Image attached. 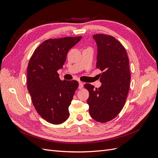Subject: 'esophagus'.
Returning <instances> with one entry per match:
<instances>
[{"instance_id":"obj_1","label":"esophagus","mask_w":158,"mask_h":158,"mask_svg":"<svg viewBox=\"0 0 158 158\" xmlns=\"http://www.w3.org/2000/svg\"><path fill=\"white\" fill-rule=\"evenodd\" d=\"M84 86V84L82 82H79V86H78V88L79 89H82Z\"/></svg>"}]
</instances>
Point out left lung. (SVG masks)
Wrapping results in <instances>:
<instances>
[{"instance_id": "left-lung-1", "label": "left lung", "mask_w": 158, "mask_h": 158, "mask_svg": "<svg viewBox=\"0 0 158 158\" xmlns=\"http://www.w3.org/2000/svg\"><path fill=\"white\" fill-rule=\"evenodd\" d=\"M98 45L96 69L102 71L101 87L84 84L89 95V112L94 120L107 123L116 117L125 106L130 88L129 60L124 46L111 35L95 34Z\"/></svg>"}]
</instances>
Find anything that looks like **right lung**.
I'll list each match as a JSON object with an SVG mask.
<instances>
[{
    "instance_id": "add662e5",
    "label": "right lung",
    "mask_w": 158,
    "mask_h": 158,
    "mask_svg": "<svg viewBox=\"0 0 158 158\" xmlns=\"http://www.w3.org/2000/svg\"><path fill=\"white\" fill-rule=\"evenodd\" d=\"M82 39L66 37L44 41L33 52L27 71V87L36 111L48 123L59 125L69 117V106L78 88L76 80H61L69 51Z\"/></svg>"
}]
</instances>
